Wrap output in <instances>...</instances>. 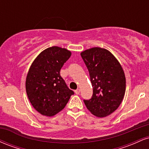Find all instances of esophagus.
Instances as JSON below:
<instances>
[{
    "label": "esophagus",
    "mask_w": 149,
    "mask_h": 149,
    "mask_svg": "<svg viewBox=\"0 0 149 149\" xmlns=\"http://www.w3.org/2000/svg\"><path fill=\"white\" fill-rule=\"evenodd\" d=\"M75 93H76V95H79V94H80V89L78 88L77 90H75Z\"/></svg>",
    "instance_id": "34e87169"
}]
</instances>
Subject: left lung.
Returning <instances> with one entry per match:
<instances>
[{
  "instance_id": "1",
  "label": "left lung",
  "mask_w": 149,
  "mask_h": 149,
  "mask_svg": "<svg viewBox=\"0 0 149 149\" xmlns=\"http://www.w3.org/2000/svg\"><path fill=\"white\" fill-rule=\"evenodd\" d=\"M89 73L93 95L84 100L87 109L98 118L114 112L124 98L126 80L123 69L110 51L92 47L80 53Z\"/></svg>"
}]
</instances>
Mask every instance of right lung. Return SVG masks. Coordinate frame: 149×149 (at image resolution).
<instances>
[{"mask_svg": "<svg viewBox=\"0 0 149 149\" xmlns=\"http://www.w3.org/2000/svg\"><path fill=\"white\" fill-rule=\"evenodd\" d=\"M71 51L53 46L44 49L34 59L26 78V91L31 104L42 116L61 111L74 94L60 76Z\"/></svg>", "mask_w": 149, "mask_h": 149, "instance_id": "obj_1", "label": "right lung"}]
</instances>
